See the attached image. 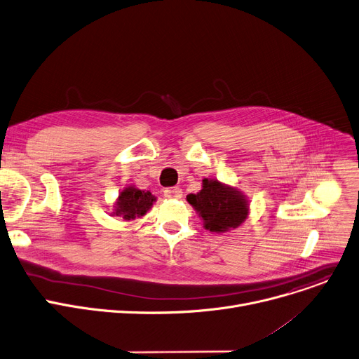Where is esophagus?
Listing matches in <instances>:
<instances>
[{"label":"esophagus","mask_w":359,"mask_h":359,"mask_svg":"<svg viewBox=\"0 0 359 359\" xmlns=\"http://www.w3.org/2000/svg\"><path fill=\"white\" fill-rule=\"evenodd\" d=\"M164 195L167 198H172V200H177V198H181L182 191L180 187H172V188H167L164 189Z\"/></svg>","instance_id":"1"}]
</instances>
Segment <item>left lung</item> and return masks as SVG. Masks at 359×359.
<instances>
[{"label": "left lung", "mask_w": 359, "mask_h": 359, "mask_svg": "<svg viewBox=\"0 0 359 359\" xmlns=\"http://www.w3.org/2000/svg\"><path fill=\"white\" fill-rule=\"evenodd\" d=\"M187 200L200 212L205 228L212 232L238 226L248 214L244 196L214 180H204L203 189L198 194H189Z\"/></svg>", "instance_id": "obj_1"}]
</instances>
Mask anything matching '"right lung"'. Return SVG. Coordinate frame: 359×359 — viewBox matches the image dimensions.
Listing matches in <instances>:
<instances>
[{
  "label": "right lung",
  "instance_id": "add662e5",
  "mask_svg": "<svg viewBox=\"0 0 359 359\" xmlns=\"http://www.w3.org/2000/svg\"><path fill=\"white\" fill-rule=\"evenodd\" d=\"M155 201L154 195L149 191H141L134 187L126 188L119 194L115 214L124 219H134L137 217L145 215Z\"/></svg>",
  "mask_w": 359,
  "mask_h": 359
}]
</instances>
